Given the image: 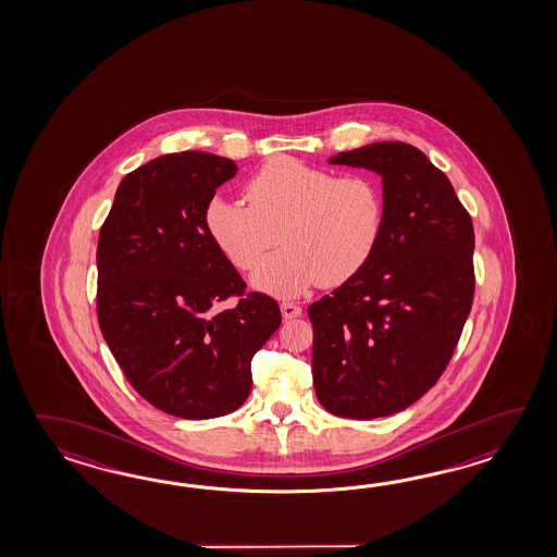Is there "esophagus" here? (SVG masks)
Instances as JSON below:
<instances>
[{"mask_svg":"<svg viewBox=\"0 0 557 557\" xmlns=\"http://www.w3.org/2000/svg\"><path fill=\"white\" fill-rule=\"evenodd\" d=\"M281 312H283L284 320H290L300 317V314H302V308L295 305V302H283V305H281Z\"/></svg>","mask_w":557,"mask_h":557,"instance_id":"esophagus-1","label":"esophagus"}]
</instances>
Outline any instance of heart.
Wrapping results in <instances>:
<instances>
[{
	"label": "heart",
	"instance_id": "obj_1",
	"mask_svg": "<svg viewBox=\"0 0 557 557\" xmlns=\"http://www.w3.org/2000/svg\"><path fill=\"white\" fill-rule=\"evenodd\" d=\"M245 202L213 197L205 226L238 271L257 269L281 237L284 249L252 276V284L271 295L348 283L384 235L386 197L368 173L334 175L295 157H274L245 183Z\"/></svg>",
	"mask_w": 557,
	"mask_h": 557
}]
</instances>
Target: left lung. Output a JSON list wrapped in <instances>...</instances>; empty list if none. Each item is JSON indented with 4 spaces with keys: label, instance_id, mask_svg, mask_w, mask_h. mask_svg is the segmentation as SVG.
Masks as SVG:
<instances>
[{
    "label": "left lung",
    "instance_id": "left-lung-1",
    "mask_svg": "<svg viewBox=\"0 0 557 557\" xmlns=\"http://www.w3.org/2000/svg\"><path fill=\"white\" fill-rule=\"evenodd\" d=\"M331 163L379 173L386 223L367 267L308 307L312 380L329 412L370 420L414 404L450 364L475 288L472 216L408 143H372Z\"/></svg>",
    "mask_w": 557,
    "mask_h": 557
}]
</instances>
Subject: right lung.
Here are the masks:
<instances>
[{"instance_id": "obj_1", "label": "right lung", "mask_w": 557, "mask_h": 557, "mask_svg": "<svg viewBox=\"0 0 557 557\" xmlns=\"http://www.w3.org/2000/svg\"><path fill=\"white\" fill-rule=\"evenodd\" d=\"M237 175L202 151L157 157L119 183L97 240V320L131 386L165 414L207 420L249 398L250 360L281 308L247 293L214 247L205 209ZM228 297L233 308L221 309Z\"/></svg>"}]
</instances>
